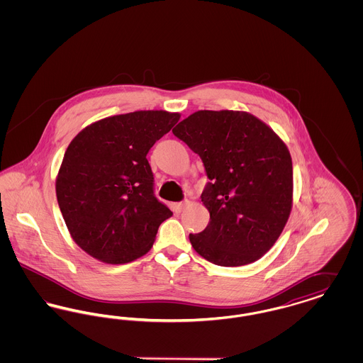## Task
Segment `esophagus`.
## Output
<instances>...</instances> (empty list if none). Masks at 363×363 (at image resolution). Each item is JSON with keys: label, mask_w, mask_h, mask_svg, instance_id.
Returning a JSON list of instances; mask_svg holds the SVG:
<instances>
[{"label": "esophagus", "mask_w": 363, "mask_h": 363, "mask_svg": "<svg viewBox=\"0 0 363 363\" xmlns=\"http://www.w3.org/2000/svg\"><path fill=\"white\" fill-rule=\"evenodd\" d=\"M186 204H188V201H184V203H175V204H174V211H175V212H181Z\"/></svg>", "instance_id": "obj_1"}]
</instances>
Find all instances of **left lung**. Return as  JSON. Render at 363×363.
<instances>
[{
    "mask_svg": "<svg viewBox=\"0 0 363 363\" xmlns=\"http://www.w3.org/2000/svg\"><path fill=\"white\" fill-rule=\"evenodd\" d=\"M173 133L201 157L208 177L201 201L209 223L189 234L193 249L222 267L262 257L293 207V162L283 140L255 116L233 110L196 111Z\"/></svg>",
    "mask_w": 363,
    "mask_h": 363,
    "instance_id": "obj_1",
    "label": "left lung"
}]
</instances>
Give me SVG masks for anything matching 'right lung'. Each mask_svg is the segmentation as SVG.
Wrapping results in <instances>:
<instances>
[{"label": "right lung", "mask_w": 363, "mask_h": 363, "mask_svg": "<svg viewBox=\"0 0 363 363\" xmlns=\"http://www.w3.org/2000/svg\"><path fill=\"white\" fill-rule=\"evenodd\" d=\"M179 117L163 110L113 116L70 141L55 193L73 241L94 259L125 264L144 256L173 215L155 197L147 154Z\"/></svg>", "instance_id": "obj_1"}]
</instances>
